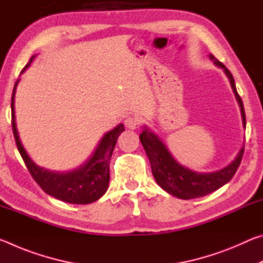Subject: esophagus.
Instances as JSON below:
<instances>
[{
    "instance_id": "34e87169",
    "label": "esophagus",
    "mask_w": 263,
    "mask_h": 263,
    "mask_svg": "<svg viewBox=\"0 0 263 263\" xmlns=\"http://www.w3.org/2000/svg\"><path fill=\"white\" fill-rule=\"evenodd\" d=\"M124 124H125V126L127 128L135 130V128H137L140 125V118L138 117L137 115H130L125 118V122H124Z\"/></svg>"
}]
</instances>
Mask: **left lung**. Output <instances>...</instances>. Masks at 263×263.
I'll return each mask as SVG.
<instances>
[{"label": "left lung", "instance_id": "obj_1", "mask_svg": "<svg viewBox=\"0 0 263 263\" xmlns=\"http://www.w3.org/2000/svg\"><path fill=\"white\" fill-rule=\"evenodd\" d=\"M210 58L217 66L224 69V72L230 79L231 87L233 89L240 110H241L243 126L246 127V115H245L243 103L241 97L238 94L237 88H235L232 74L212 54H210ZM139 138L149 159L153 176L155 181L158 182V184L163 190H166L168 194L183 199L202 197V196L211 194L228 183L234 176L235 172L238 171L243 155L242 147L240 149L238 157L228 167L215 173H209V174H198V173L191 172L190 169L182 167L181 164L177 163L174 158L172 157V154L168 152L163 142L154 133L148 131L147 128H145L142 133H140Z\"/></svg>", "mask_w": 263, "mask_h": 263}]
</instances>
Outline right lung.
<instances>
[{
  "instance_id": "add662e5",
  "label": "right lung",
  "mask_w": 263,
  "mask_h": 263,
  "mask_svg": "<svg viewBox=\"0 0 263 263\" xmlns=\"http://www.w3.org/2000/svg\"><path fill=\"white\" fill-rule=\"evenodd\" d=\"M33 58L34 57L31 58L29 64L23 68L22 73L24 72L25 68H28ZM17 82L15 83L11 96V125L17 148H18V152L31 176L46 194L60 199V201L72 204H88L97 201L108 189L111 155H112L118 136L124 131L123 124H119L117 127H115L112 131L108 132L102 138L95 153L82 167L67 173V174L48 172L46 169L38 167L33 161H31L29 155L26 154L25 149L22 146L18 133H17L14 105Z\"/></svg>"
}]
</instances>
